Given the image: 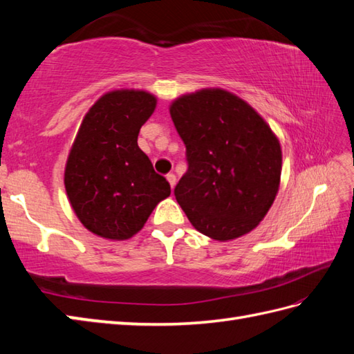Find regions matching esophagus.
<instances>
[{"instance_id": "obj_1", "label": "esophagus", "mask_w": 354, "mask_h": 354, "mask_svg": "<svg viewBox=\"0 0 354 354\" xmlns=\"http://www.w3.org/2000/svg\"><path fill=\"white\" fill-rule=\"evenodd\" d=\"M165 178H167V181H169L170 187H171V189H173V187H175V184H176V176L173 175V173H169V175L165 176Z\"/></svg>"}]
</instances>
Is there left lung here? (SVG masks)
Wrapping results in <instances>:
<instances>
[{
	"instance_id": "obj_1",
	"label": "left lung",
	"mask_w": 354,
	"mask_h": 354,
	"mask_svg": "<svg viewBox=\"0 0 354 354\" xmlns=\"http://www.w3.org/2000/svg\"><path fill=\"white\" fill-rule=\"evenodd\" d=\"M170 115L189 162L175 198L202 234L231 240L269 212L281 175V147L250 104L223 89L179 97Z\"/></svg>"
}]
</instances>
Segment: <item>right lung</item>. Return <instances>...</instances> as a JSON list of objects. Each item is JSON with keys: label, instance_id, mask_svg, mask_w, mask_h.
<instances>
[{"label": "right lung", "instance_id": "right-lung-1", "mask_svg": "<svg viewBox=\"0 0 354 354\" xmlns=\"http://www.w3.org/2000/svg\"><path fill=\"white\" fill-rule=\"evenodd\" d=\"M155 106L152 94L118 89L100 97L80 124L64 181L74 213L97 236L132 237L170 196V184L137 142Z\"/></svg>", "mask_w": 354, "mask_h": 354}]
</instances>
